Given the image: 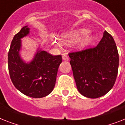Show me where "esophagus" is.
<instances>
[{
	"instance_id": "obj_1",
	"label": "esophagus",
	"mask_w": 125,
	"mask_h": 125,
	"mask_svg": "<svg viewBox=\"0 0 125 125\" xmlns=\"http://www.w3.org/2000/svg\"><path fill=\"white\" fill-rule=\"evenodd\" d=\"M62 59L65 61L69 60V57H68V56L67 54H62Z\"/></svg>"
}]
</instances>
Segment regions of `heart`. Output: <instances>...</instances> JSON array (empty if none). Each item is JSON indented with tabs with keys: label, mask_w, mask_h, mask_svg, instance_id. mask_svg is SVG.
<instances>
[{
	"label": "heart",
	"mask_w": 125,
	"mask_h": 125,
	"mask_svg": "<svg viewBox=\"0 0 125 125\" xmlns=\"http://www.w3.org/2000/svg\"><path fill=\"white\" fill-rule=\"evenodd\" d=\"M88 33L89 30L85 28L76 29L62 35L60 38V42L64 45H68L75 41L74 48L76 50H84L92 44L94 40V36ZM52 43L58 47H61V43L56 39L53 40Z\"/></svg>",
	"instance_id": "heart-1"
}]
</instances>
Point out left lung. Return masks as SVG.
<instances>
[{
  "mask_svg": "<svg viewBox=\"0 0 125 125\" xmlns=\"http://www.w3.org/2000/svg\"><path fill=\"white\" fill-rule=\"evenodd\" d=\"M77 89L89 98L108 93L115 83L118 72L119 54L113 37L106 31L98 45L69 54Z\"/></svg>",
  "mask_w": 125,
  "mask_h": 125,
  "instance_id": "1",
  "label": "left lung"
}]
</instances>
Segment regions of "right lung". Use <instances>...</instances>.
<instances>
[{"label": "right lung", "mask_w": 125, "mask_h": 125, "mask_svg": "<svg viewBox=\"0 0 125 125\" xmlns=\"http://www.w3.org/2000/svg\"><path fill=\"white\" fill-rule=\"evenodd\" d=\"M30 28L23 27L13 37L8 52V69L13 85L20 92L34 98L51 93L55 86L62 56H52L38 47L28 62L21 56L22 39L29 35Z\"/></svg>", "instance_id": "add662e5"}]
</instances>
